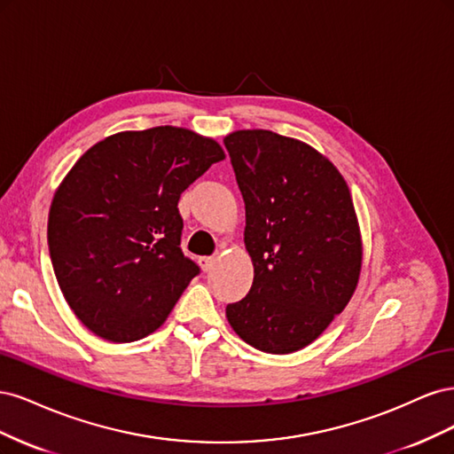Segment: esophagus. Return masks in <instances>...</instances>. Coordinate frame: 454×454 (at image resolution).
Here are the masks:
<instances>
[{
  "label": "esophagus",
  "mask_w": 454,
  "mask_h": 454,
  "mask_svg": "<svg viewBox=\"0 0 454 454\" xmlns=\"http://www.w3.org/2000/svg\"><path fill=\"white\" fill-rule=\"evenodd\" d=\"M215 261H217V257H215V255H210V257H200L199 263H200L202 270H210V269L215 265Z\"/></svg>",
  "instance_id": "esophagus-1"
}]
</instances>
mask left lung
Listing matches in <instances>:
<instances>
[{
	"label": "left lung",
	"mask_w": 454,
	"mask_h": 454,
	"mask_svg": "<svg viewBox=\"0 0 454 454\" xmlns=\"http://www.w3.org/2000/svg\"><path fill=\"white\" fill-rule=\"evenodd\" d=\"M223 142L254 263L250 292L227 305V320L261 352H297L345 310L360 280L364 242L350 189L332 160L301 140L244 129Z\"/></svg>",
	"instance_id": "1"
}]
</instances>
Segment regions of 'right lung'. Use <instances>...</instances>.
<instances>
[{
	"label": "right lung",
	"instance_id": "obj_1",
	"mask_svg": "<svg viewBox=\"0 0 454 454\" xmlns=\"http://www.w3.org/2000/svg\"><path fill=\"white\" fill-rule=\"evenodd\" d=\"M225 159L210 136L155 127L89 147L54 191L47 240L64 299L94 335L147 337L199 267L182 248L184 191Z\"/></svg>",
	"mask_w": 454,
	"mask_h": 454
}]
</instances>
